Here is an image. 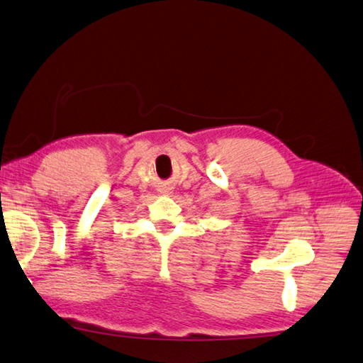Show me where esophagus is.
<instances>
[{"label":"esophagus","instance_id":"obj_1","mask_svg":"<svg viewBox=\"0 0 363 363\" xmlns=\"http://www.w3.org/2000/svg\"><path fill=\"white\" fill-rule=\"evenodd\" d=\"M160 191H162V194H164V195H172V194H173V191H172V189H168V187H164V189H160Z\"/></svg>","mask_w":363,"mask_h":363}]
</instances>
